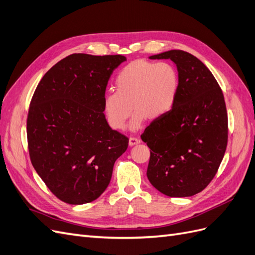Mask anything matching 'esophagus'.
<instances>
[{"label":"esophagus","mask_w":255,"mask_h":255,"mask_svg":"<svg viewBox=\"0 0 255 255\" xmlns=\"http://www.w3.org/2000/svg\"><path fill=\"white\" fill-rule=\"evenodd\" d=\"M138 143H140V139H139V138H137V137H130L129 139H128V144H129L130 146L136 145V144H138Z\"/></svg>","instance_id":"34e87169"}]
</instances>
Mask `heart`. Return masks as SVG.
<instances>
[{"instance_id":"obj_1","label":"heart","mask_w":255,"mask_h":255,"mask_svg":"<svg viewBox=\"0 0 255 255\" xmlns=\"http://www.w3.org/2000/svg\"><path fill=\"white\" fill-rule=\"evenodd\" d=\"M116 91L107 92L103 111L114 129H122L135 110L130 130L139 129L146 119L158 120L170 113L176 103L180 79L169 63L137 59L123 67L115 80Z\"/></svg>"}]
</instances>
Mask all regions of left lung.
Instances as JSON below:
<instances>
[{
	"mask_svg": "<svg viewBox=\"0 0 255 255\" xmlns=\"http://www.w3.org/2000/svg\"><path fill=\"white\" fill-rule=\"evenodd\" d=\"M149 58L173 61L180 90L173 110L153 120L141 135L151 150L146 176L168 197L194 196L214 179L225 156V98L212 72L191 54L170 50Z\"/></svg>",
	"mask_w": 255,
	"mask_h": 255,
	"instance_id": "8db88e82",
	"label": "left lung"
}]
</instances>
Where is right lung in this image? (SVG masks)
<instances>
[{"mask_svg": "<svg viewBox=\"0 0 255 255\" xmlns=\"http://www.w3.org/2000/svg\"><path fill=\"white\" fill-rule=\"evenodd\" d=\"M122 55L71 54L54 65L30 101L26 130L30 161L59 200L80 205L101 196L128 138L106 121L103 99Z\"/></svg>", "mask_w": 255, "mask_h": 255, "instance_id": "obj_1", "label": "right lung"}]
</instances>
